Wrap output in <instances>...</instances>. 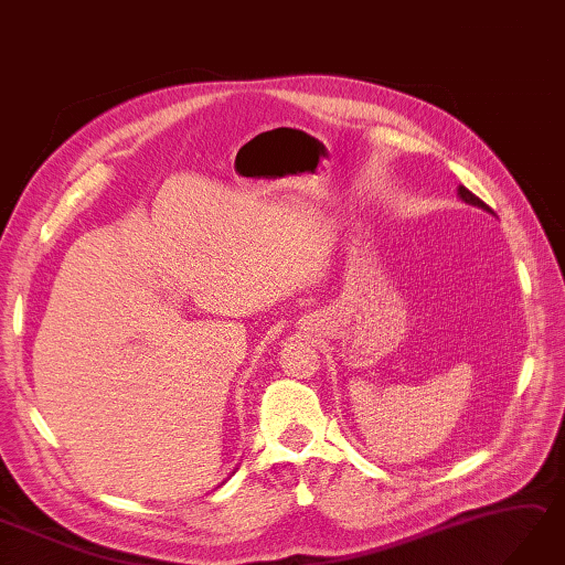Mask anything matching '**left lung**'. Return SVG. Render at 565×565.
<instances>
[{
	"mask_svg": "<svg viewBox=\"0 0 565 565\" xmlns=\"http://www.w3.org/2000/svg\"><path fill=\"white\" fill-rule=\"evenodd\" d=\"M459 196H461V200H463L466 204H470V206H478V209H482V211H490V213H492V209L487 206V204L480 200V196H476V194H472L470 190H466L463 185L459 188Z\"/></svg>",
	"mask_w": 565,
	"mask_h": 565,
	"instance_id": "obj_1",
	"label": "left lung"
}]
</instances>
